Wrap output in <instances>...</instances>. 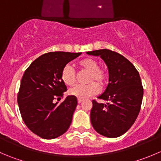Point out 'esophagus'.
Masks as SVG:
<instances>
[{
  "instance_id": "34e87169",
  "label": "esophagus",
  "mask_w": 161,
  "mask_h": 161,
  "mask_svg": "<svg viewBox=\"0 0 161 161\" xmlns=\"http://www.w3.org/2000/svg\"><path fill=\"white\" fill-rule=\"evenodd\" d=\"M82 101H83V99H82V98H78V103H79V104L82 102Z\"/></svg>"
}]
</instances>
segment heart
Masks as SVG:
<instances>
[{
  "mask_svg": "<svg viewBox=\"0 0 161 161\" xmlns=\"http://www.w3.org/2000/svg\"><path fill=\"white\" fill-rule=\"evenodd\" d=\"M78 65L80 68L89 72L87 82L90 83L72 87L68 91L69 94L82 99L96 94L99 91V86L97 84L103 86L107 82V72L103 68H100L99 64L96 60L90 57L80 60L78 62ZM61 79L66 85H74L76 81V73L71 65L67 64L64 67L61 71Z\"/></svg>",
  "mask_w": 161,
  "mask_h": 161,
  "instance_id": "1",
  "label": "heart"
}]
</instances>
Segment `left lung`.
<instances>
[{
  "mask_svg": "<svg viewBox=\"0 0 161 161\" xmlns=\"http://www.w3.org/2000/svg\"><path fill=\"white\" fill-rule=\"evenodd\" d=\"M100 56L107 64L109 82L98 99L93 100L90 111L92 126L97 132L108 138H117L127 131L135 122L141 109L143 86L139 73L127 58L109 49L87 52Z\"/></svg>",
  "mask_w": 161,
  "mask_h": 161,
  "instance_id": "obj_1",
  "label": "left lung"
}]
</instances>
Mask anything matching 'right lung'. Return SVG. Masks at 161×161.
Returning <instances> with one entry per match:
<instances>
[{
    "label": "right lung",
    "mask_w": 161,
    "mask_h": 161,
    "mask_svg": "<svg viewBox=\"0 0 161 161\" xmlns=\"http://www.w3.org/2000/svg\"><path fill=\"white\" fill-rule=\"evenodd\" d=\"M81 53L50 52L36 59L26 68L17 95L20 114L26 127L45 139L68 130L77 106L76 97L68 96L60 104L67 86L61 79L64 67Z\"/></svg>",
    "instance_id": "obj_1"
}]
</instances>
